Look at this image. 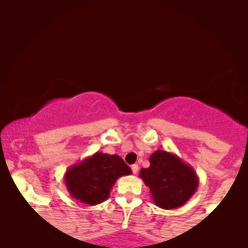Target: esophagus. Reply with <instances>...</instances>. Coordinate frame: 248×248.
<instances>
[{
    "label": "esophagus",
    "instance_id": "esophagus-1",
    "mask_svg": "<svg viewBox=\"0 0 248 248\" xmlns=\"http://www.w3.org/2000/svg\"><path fill=\"white\" fill-rule=\"evenodd\" d=\"M132 171H133V173H138V171H139V166H138V164H133V166H132Z\"/></svg>",
    "mask_w": 248,
    "mask_h": 248
}]
</instances>
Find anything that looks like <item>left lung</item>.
I'll use <instances>...</instances> for the list:
<instances>
[{"label":"left lung","instance_id":"8db88e82","mask_svg":"<svg viewBox=\"0 0 248 248\" xmlns=\"http://www.w3.org/2000/svg\"><path fill=\"white\" fill-rule=\"evenodd\" d=\"M149 162V168H142L139 176L150 189L155 205L164 210L177 209L197 191L199 178L195 169L176 154L156 150Z\"/></svg>","mask_w":248,"mask_h":248}]
</instances>
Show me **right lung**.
I'll return each instance as SVG.
<instances>
[{"instance_id":"add662e5","label":"right lung","mask_w":248,"mask_h":248,"mask_svg":"<svg viewBox=\"0 0 248 248\" xmlns=\"http://www.w3.org/2000/svg\"><path fill=\"white\" fill-rule=\"evenodd\" d=\"M130 173L132 170L120 156L98 152L70 167L64 182L73 198L87 205H96L109 197L116 179Z\"/></svg>"}]
</instances>
